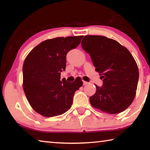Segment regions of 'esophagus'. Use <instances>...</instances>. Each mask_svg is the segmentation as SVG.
I'll return each mask as SVG.
<instances>
[{"mask_svg": "<svg viewBox=\"0 0 150 150\" xmlns=\"http://www.w3.org/2000/svg\"><path fill=\"white\" fill-rule=\"evenodd\" d=\"M83 85H86L88 84V83L87 82V81H83Z\"/></svg>", "mask_w": 150, "mask_h": 150, "instance_id": "1", "label": "esophagus"}]
</instances>
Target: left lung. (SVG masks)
I'll return each mask as SVG.
<instances>
[{
  "label": "left lung",
  "instance_id": "8db88e82",
  "mask_svg": "<svg viewBox=\"0 0 150 150\" xmlns=\"http://www.w3.org/2000/svg\"><path fill=\"white\" fill-rule=\"evenodd\" d=\"M81 46L91 56L101 75L102 87L89 98L93 107L109 114L120 113L135 98L139 79L138 65L127 48L102 35H85Z\"/></svg>",
  "mask_w": 150,
  "mask_h": 150
}]
</instances>
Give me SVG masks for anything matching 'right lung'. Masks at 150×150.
<instances>
[{"mask_svg": "<svg viewBox=\"0 0 150 150\" xmlns=\"http://www.w3.org/2000/svg\"><path fill=\"white\" fill-rule=\"evenodd\" d=\"M83 35L50 39L35 46L24 60L23 88L32 108L45 117L61 115L71 108L76 91L83 85L60 80L66 55L80 44Z\"/></svg>", "mask_w": 150, "mask_h": 150, "instance_id": "add662e5", "label": "right lung"}]
</instances>
